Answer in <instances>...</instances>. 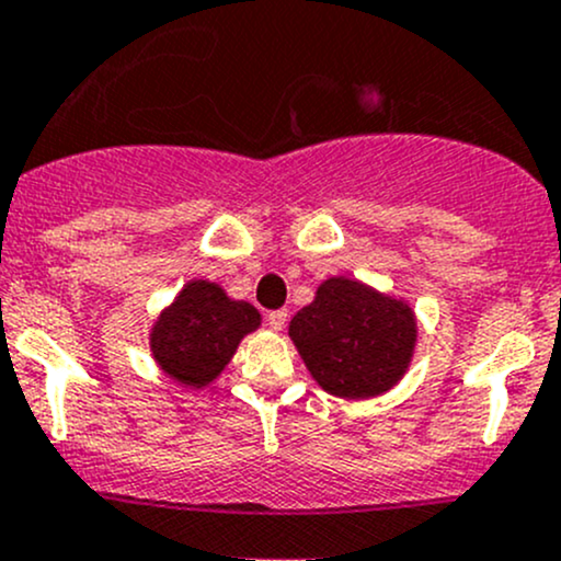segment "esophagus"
Here are the masks:
<instances>
[{"label": "esophagus", "mask_w": 561, "mask_h": 561, "mask_svg": "<svg viewBox=\"0 0 561 561\" xmlns=\"http://www.w3.org/2000/svg\"><path fill=\"white\" fill-rule=\"evenodd\" d=\"M288 321V310H270L267 313V327L275 329V332H280L283 327H286Z\"/></svg>", "instance_id": "34e87169"}]
</instances>
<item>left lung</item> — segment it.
Returning <instances> with one entry per match:
<instances>
[{"mask_svg":"<svg viewBox=\"0 0 561 561\" xmlns=\"http://www.w3.org/2000/svg\"><path fill=\"white\" fill-rule=\"evenodd\" d=\"M305 367L323 391L367 400L405 375L415 345V316L359 280L329 278L288 323Z\"/></svg>","mask_w":561,"mask_h":561,"instance_id":"left-lung-1","label":"left lung"}]
</instances>
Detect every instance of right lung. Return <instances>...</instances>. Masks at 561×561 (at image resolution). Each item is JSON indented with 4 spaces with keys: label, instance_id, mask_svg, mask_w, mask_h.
<instances>
[{
    "label": "right lung",
    "instance_id": "obj_1",
    "mask_svg": "<svg viewBox=\"0 0 561 561\" xmlns=\"http://www.w3.org/2000/svg\"><path fill=\"white\" fill-rule=\"evenodd\" d=\"M259 323L253 305L229 299L210 280H192L153 323V359L178 383L202 389L221 375L240 340Z\"/></svg>",
    "mask_w": 561,
    "mask_h": 561
}]
</instances>
